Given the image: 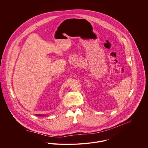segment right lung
<instances>
[{
	"instance_id": "right-lung-1",
	"label": "right lung",
	"mask_w": 148,
	"mask_h": 148,
	"mask_svg": "<svg viewBox=\"0 0 148 148\" xmlns=\"http://www.w3.org/2000/svg\"><path fill=\"white\" fill-rule=\"evenodd\" d=\"M37 116H44V115H42V114H36Z\"/></svg>"
}]
</instances>
